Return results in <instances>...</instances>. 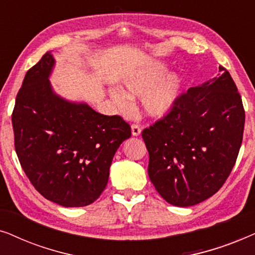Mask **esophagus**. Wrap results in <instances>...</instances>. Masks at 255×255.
<instances>
[{"mask_svg": "<svg viewBox=\"0 0 255 255\" xmlns=\"http://www.w3.org/2000/svg\"><path fill=\"white\" fill-rule=\"evenodd\" d=\"M131 131H132V135H135V137H137V135H139V134L141 133V128H140V125H138V124H132Z\"/></svg>", "mask_w": 255, "mask_h": 255, "instance_id": "obj_1", "label": "esophagus"}]
</instances>
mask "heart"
Here are the masks:
<instances>
[{"instance_id": "heart-1", "label": "heart", "mask_w": 255, "mask_h": 255, "mask_svg": "<svg viewBox=\"0 0 255 255\" xmlns=\"http://www.w3.org/2000/svg\"><path fill=\"white\" fill-rule=\"evenodd\" d=\"M162 72L163 66L155 62L145 71L128 75L122 83L123 92L111 93L114 102L120 109L128 110L130 99L142 96L144 113L152 118L162 117L175 106L182 85L177 73H170L159 79Z\"/></svg>"}]
</instances>
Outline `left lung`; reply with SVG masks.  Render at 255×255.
<instances>
[{
	"label": "left lung",
	"instance_id": "left-lung-1",
	"mask_svg": "<svg viewBox=\"0 0 255 255\" xmlns=\"http://www.w3.org/2000/svg\"><path fill=\"white\" fill-rule=\"evenodd\" d=\"M181 94L173 109L141 132L148 176L163 200L190 207L221 189L243 141L245 110L230 73Z\"/></svg>",
	"mask_w": 255,
	"mask_h": 255
}]
</instances>
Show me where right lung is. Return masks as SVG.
<instances>
[{
	"mask_svg": "<svg viewBox=\"0 0 255 255\" xmlns=\"http://www.w3.org/2000/svg\"><path fill=\"white\" fill-rule=\"evenodd\" d=\"M46 52L26 72L12 111L20 166L40 195L62 207H86L106 189L117 148L131 137L121 116L96 113L53 93Z\"/></svg>",
	"mask_w": 255,
	"mask_h": 255,
	"instance_id": "obj_1",
	"label": "right lung"
}]
</instances>
